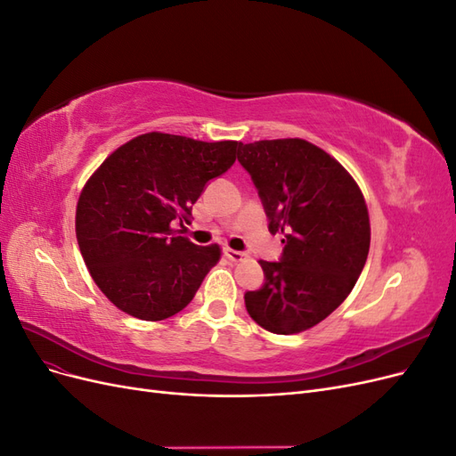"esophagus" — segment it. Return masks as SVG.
I'll use <instances>...</instances> for the list:
<instances>
[{
  "label": "esophagus",
  "mask_w": 456,
  "mask_h": 456,
  "mask_svg": "<svg viewBox=\"0 0 456 456\" xmlns=\"http://www.w3.org/2000/svg\"><path fill=\"white\" fill-rule=\"evenodd\" d=\"M224 255H226L232 262H241V260L247 258V253H243V251H233V249H226Z\"/></svg>",
  "instance_id": "esophagus-1"
}]
</instances>
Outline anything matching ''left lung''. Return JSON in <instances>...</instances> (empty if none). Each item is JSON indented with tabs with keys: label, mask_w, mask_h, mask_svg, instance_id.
Returning <instances> with one entry per match:
<instances>
[{
	"label": "left lung",
	"mask_w": 456,
	"mask_h": 456,
	"mask_svg": "<svg viewBox=\"0 0 456 456\" xmlns=\"http://www.w3.org/2000/svg\"><path fill=\"white\" fill-rule=\"evenodd\" d=\"M238 161L283 233L280 260H260L265 283L245 293L253 320L275 335L306 330L335 312L365 266L370 243L362 190L327 151L302 139L258 141Z\"/></svg>",
	"instance_id": "left-lung-1"
}]
</instances>
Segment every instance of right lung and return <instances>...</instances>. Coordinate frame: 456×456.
<instances>
[{
  "instance_id": "obj_1",
  "label": "right lung",
  "mask_w": 456,
  "mask_h": 456,
  "mask_svg": "<svg viewBox=\"0 0 456 456\" xmlns=\"http://www.w3.org/2000/svg\"><path fill=\"white\" fill-rule=\"evenodd\" d=\"M240 142H201L146 133L106 158L81 191L76 236L94 283L110 302L144 322L186 308L220 258L218 245L178 236L191 205L224 175Z\"/></svg>"
}]
</instances>
